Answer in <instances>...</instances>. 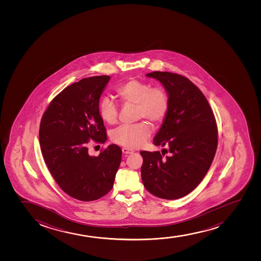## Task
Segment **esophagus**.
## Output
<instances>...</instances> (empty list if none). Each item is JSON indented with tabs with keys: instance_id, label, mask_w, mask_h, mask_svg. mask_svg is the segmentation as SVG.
I'll return each mask as SVG.
<instances>
[{
	"instance_id": "1",
	"label": "esophagus",
	"mask_w": 261,
	"mask_h": 261,
	"mask_svg": "<svg viewBox=\"0 0 261 261\" xmlns=\"http://www.w3.org/2000/svg\"><path fill=\"white\" fill-rule=\"evenodd\" d=\"M122 151H123V154H132V153L134 152V150L129 149L127 147H123L122 148Z\"/></svg>"
}]
</instances>
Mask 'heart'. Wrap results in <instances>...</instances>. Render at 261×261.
I'll use <instances>...</instances> for the list:
<instances>
[{"label": "heart", "instance_id": "1", "mask_svg": "<svg viewBox=\"0 0 261 261\" xmlns=\"http://www.w3.org/2000/svg\"><path fill=\"white\" fill-rule=\"evenodd\" d=\"M117 96L123 105L135 106V119H145L159 124L165 119L169 111V96L161 86H154L147 82L130 79L117 88ZM100 117L108 124H115L118 119V106L110 96H102L99 101ZM150 135V127L141 121L130 125H121L114 129L111 139L116 144L138 148Z\"/></svg>", "mask_w": 261, "mask_h": 261}]
</instances>
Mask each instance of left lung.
I'll return each instance as SVG.
<instances>
[{
    "instance_id": "8db88e82",
    "label": "left lung",
    "mask_w": 261,
    "mask_h": 261,
    "mask_svg": "<svg viewBox=\"0 0 261 261\" xmlns=\"http://www.w3.org/2000/svg\"><path fill=\"white\" fill-rule=\"evenodd\" d=\"M169 96V111L153 144L160 151L142 150V181L148 192L164 199H177L200 184L218 146V126L204 94L184 75L154 71ZM169 152L168 156H164Z\"/></svg>"
}]
</instances>
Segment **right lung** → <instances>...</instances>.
I'll list each match as a JSON object with an SVG mask.
<instances>
[{
	"instance_id": "1",
	"label": "right lung",
	"mask_w": 261,
	"mask_h": 261,
	"mask_svg": "<svg viewBox=\"0 0 261 261\" xmlns=\"http://www.w3.org/2000/svg\"><path fill=\"white\" fill-rule=\"evenodd\" d=\"M109 75L84 78L52 99L40 123L39 142L48 171L61 189L72 198L93 201L113 187L122 156L117 144L89 155L93 140L103 144L107 133L98 111L99 99Z\"/></svg>"
}]
</instances>
